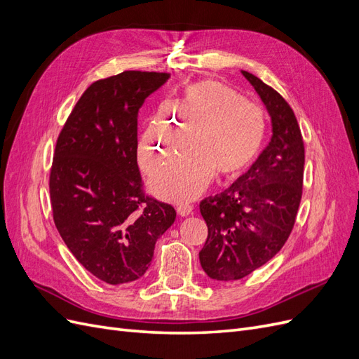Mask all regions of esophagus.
<instances>
[{"label": "esophagus", "mask_w": 359, "mask_h": 359, "mask_svg": "<svg viewBox=\"0 0 359 359\" xmlns=\"http://www.w3.org/2000/svg\"><path fill=\"white\" fill-rule=\"evenodd\" d=\"M191 211H193V205H190V203H180V205L177 206V212H178L181 217L189 215Z\"/></svg>", "instance_id": "esophagus-1"}]
</instances>
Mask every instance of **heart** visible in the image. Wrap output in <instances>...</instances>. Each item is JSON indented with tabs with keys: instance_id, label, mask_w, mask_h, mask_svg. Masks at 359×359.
Here are the masks:
<instances>
[{
	"instance_id": "heart-1",
	"label": "heart",
	"mask_w": 359,
	"mask_h": 359,
	"mask_svg": "<svg viewBox=\"0 0 359 359\" xmlns=\"http://www.w3.org/2000/svg\"><path fill=\"white\" fill-rule=\"evenodd\" d=\"M190 133L191 147L153 180L163 199L190 201L215 173L224 180L243 173L262 148L266 114L223 82H194L147 127L137 145L140 168L153 175L186 145Z\"/></svg>"
}]
</instances>
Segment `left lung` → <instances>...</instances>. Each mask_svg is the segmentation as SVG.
Masks as SVG:
<instances>
[{"instance_id": "1", "label": "left lung", "mask_w": 359, "mask_h": 359, "mask_svg": "<svg viewBox=\"0 0 359 359\" xmlns=\"http://www.w3.org/2000/svg\"><path fill=\"white\" fill-rule=\"evenodd\" d=\"M265 103L273 137L243 177L199 210L208 236L199 252L208 277L240 280L265 265L285 245L297 220L304 181V140L289 103L274 88L243 72Z\"/></svg>"}]
</instances>
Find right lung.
Segmentation results:
<instances>
[{"label":"right lung","mask_w":359,"mask_h":359,"mask_svg":"<svg viewBox=\"0 0 359 359\" xmlns=\"http://www.w3.org/2000/svg\"><path fill=\"white\" fill-rule=\"evenodd\" d=\"M169 73L126 70L93 82L62 126L49 194L72 255L109 285L145 274L175 208L145 193L137 168V114Z\"/></svg>","instance_id":"1"}]
</instances>
